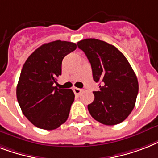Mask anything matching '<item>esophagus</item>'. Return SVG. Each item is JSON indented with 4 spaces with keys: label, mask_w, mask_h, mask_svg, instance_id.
<instances>
[{
    "label": "esophagus",
    "mask_w": 158,
    "mask_h": 158,
    "mask_svg": "<svg viewBox=\"0 0 158 158\" xmlns=\"http://www.w3.org/2000/svg\"><path fill=\"white\" fill-rule=\"evenodd\" d=\"M73 91H74V94H76V95H79V94H81L82 89H78V88H74V89H73Z\"/></svg>",
    "instance_id": "esophagus-1"
}]
</instances>
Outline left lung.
I'll return each instance as SVG.
<instances>
[{"label": "left lung", "instance_id": "obj_1", "mask_svg": "<svg viewBox=\"0 0 158 158\" xmlns=\"http://www.w3.org/2000/svg\"><path fill=\"white\" fill-rule=\"evenodd\" d=\"M89 59L100 90L88 105L92 117L106 125L120 124L135 107L139 92L136 74L127 59L117 48L104 41L87 38L78 42Z\"/></svg>", "mask_w": 158, "mask_h": 158}]
</instances>
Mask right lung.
Returning <instances> with one entry per match:
<instances>
[{"label":"right lung","mask_w":158,"mask_h":158,"mask_svg":"<svg viewBox=\"0 0 158 158\" xmlns=\"http://www.w3.org/2000/svg\"><path fill=\"white\" fill-rule=\"evenodd\" d=\"M76 48L75 43L56 40L39 47L26 60L16 96L23 114L36 127L56 130L68 119L74 92L54 84L61 74L63 58Z\"/></svg>","instance_id":"add662e5"}]
</instances>
